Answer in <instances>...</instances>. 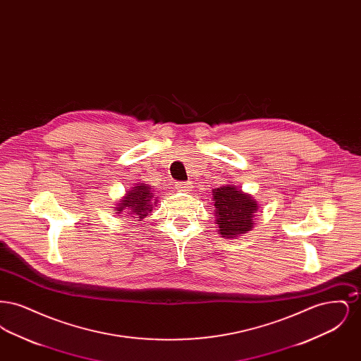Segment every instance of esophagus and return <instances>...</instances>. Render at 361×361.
Wrapping results in <instances>:
<instances>
[{
	"label": "esophagus",
	"mask_w": 361,
	"mask_h": 361,
	"mask_svg": "<svg viewBox=\"0 0 361 361\" xmlns=\"http://www.w3.org/2000/svg\"><path fill=\"white\" fill-rule=\"evenodd\" d=\"M176 188L180 189V190H190L192 189V183H176Z\"/></svg>",
	"instance_id": "obj_1"
}]
</instances>
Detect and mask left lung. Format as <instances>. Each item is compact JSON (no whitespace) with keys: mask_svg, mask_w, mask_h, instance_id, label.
Instances as JSON below:
<instances>
[{"mask_svg":"<svg viewBox=\"0 0 361 361\" xmlns=\"http://www.w3.org/2000/svg\"><path fill=\"white\" fill-rule=\"evenodd\" d=\"M215 218L224 238H237L253 228L257 202L250 195L233 185L212 189Z\"/></svg>","mask_w":361,"mask_h":361,"instance_id":"left-lung-1","label":"left lung"}]
</instances>
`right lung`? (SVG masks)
Here are the masks:
<instances>
[{
    "label": "right lung",
    "instance_id": "right-lung-1",
    "mask_svg": "<svg viewBox=\"0 0 361 361\" xmlns=\"http://www.w3.org/2000/svg\"><path fill=\"white\" fill-rule=\"evenodd\" d=\"M153 193V189L150 188L147 184L139 183L135 187L130 189L126 196L121 199L118 203V207L115 208L116 214L121 212H127L128 215H133L130 218H137V221H140L147 216L149 212L153 211L155 204H157V197Z\"/></svg>",
    "mask_w": 361,
    "mask_h": 361
}]
</instances>
